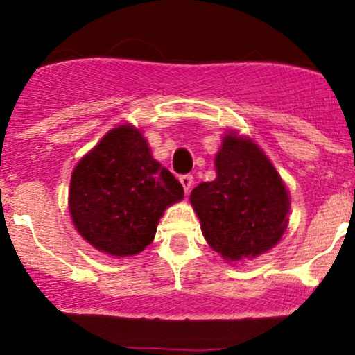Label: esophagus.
<instances>
[{
  "instance_id": "34e87169",
  "label": "esophagus",
  "mask_w": 355,
  "mask_h": 355,
  "mask_svg": "<svg viewBox=\"0 0 355 355\" xmlns=\"http://www.w3.org/2000/svg\"><path fill=\"white\" fill-rule=\"evenodd\" d=\"M180 183H182L183 190H185V193H189L190 189H191V183H193V177H191L190 173L182 175V177H180Z\"/></svg>"
}]
</instances>
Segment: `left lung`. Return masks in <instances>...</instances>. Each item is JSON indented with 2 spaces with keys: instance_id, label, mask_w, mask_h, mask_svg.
<instances>
[{
  "instance_id": "left-lung-1",
  "label": "left lung",
  "mask_w": 355,
  "mask_h": 355,
  "mask_svg": "<svg viewBox=\"0 0 355 355\" xmlns=\"http://www.w3.org/2000/svg\"><path fill=\"white\" fill-rule=\"evenodd\" d=\"M217 178L191 190L203 237L225 260L267 252L287 227L288 195L274 165L252 140L223 138Z\"/></svg>"
}]
</instances>
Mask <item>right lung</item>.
Instances as JSON below:
<instances>
[{"instance_id": "obj_1", "label": "right lung", "mask_w": 355, "mask_h": 355, "mask_svg": "<svg viewBox=\"0 0 355 355\" xmlns=\"http://www.w3.org/2000/svg\"><path fill=\"white\" fill-rule=\"evenodd\" d=\"M183 187L150 155L141 133L121 125L85 155L71 175L70 214L76 230L105 254H140L152 243L165 209Z\"/></svg>"}]
</instances>
